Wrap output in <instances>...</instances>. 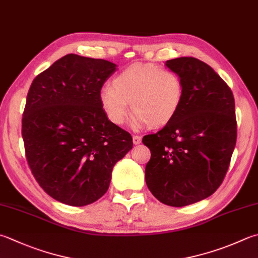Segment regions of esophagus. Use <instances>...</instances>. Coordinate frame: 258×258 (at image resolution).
Returning <instances> with one entry per match:
<instances>
[{"label": "esophagus", "instance_id": "obj_1", "mask_svg": "<svg viewBox=\"0 0 258 258\" xmlns=\"http://www.w3.org/2000/svg\"><path fill=\"white\" fill-rule=\"evenodd\" d=\"M133 140H134L135 145H139L140 143H142V137H140V136H138V135H135L133 137Z\"/></svg>", "mask_w": 258, "mask_h": 258}]
</instances>
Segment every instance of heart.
I'll use <instances>...</instances> for the list:
<instances>
[{
  "label": "heart",
  "mask_w": 258,
  "mask_h": 258,
  "mask_svg": "<svg viewBox=\"0 0 258 258\" xmlns=\"http://www.w3.org/2000/svg\"><path fill=\"white\" fill-rule=\"evenodd\" d=\"M183 82L176 73L157 65H134L116 75L112 86L100 91V103L114 124H122L131 109L134 123L156 128L167 124L181 108Z\"/></svg>",
  "instance_id": "b5f03b06"
}]
</instances>
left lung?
<instances>
[{
	"instance_id": "1",
	"label": "left lung",
	"mask_w": 258,
	"mask_h": 258,
	"mask_svg": "<svg viewBox=\"0 0 258 258\" xmlns=\"http://www.w3.org/2000/svg\"><path fill=\"white\" fill-rule=\"evenodd\" d=\"M165 65L181 77L184 94L171 122L143 138L152 154L145 179L158 201L184 207L212 196L226 176L237 140L235 99L226 82L197 58Z\"/></svg>"
}]
</instances>
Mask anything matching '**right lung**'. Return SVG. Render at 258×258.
<instances>
[{
	"mask_svg": "<svg viewBox=\"0 0 258 258\" xmlns=\"http://www.w3.org/2000/svg\"><path fill=\"white\" fill-rule=\"evenodd\" d=\"M116 65L69 53L36 76L27 95L22 138L29 167L48 196L91 205L108 191L115 163L133 148L111 122L100 91Z\"/></svg>",
	"mask_w": 258,
	"mask_h": 258,
	"instance_id": "1",
	"label": "right lung"
}]
</instances>
